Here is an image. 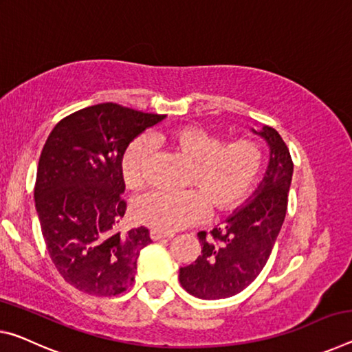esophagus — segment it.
<instances>
[{"label": "esophagus", "mask_w": 352, "mask_h": 352, "mask_svg": "<svg viewBox=\"0 0 352 352\" xmlns=\"http://www.w3.org/2000/svg\"><path fill=\"white\" fill-rule=\"evenodd\" d=\"M150 238H152L153 241H158V239L163 238H172V235H164V233H161L158 230H150Z\"/></svg>", "instance_id": "1"}]
</instances>
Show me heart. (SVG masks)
Listing matches in <instances>:
<instances>
[{
  "label": "heart",
  "instance_id": "obj_1",
  "mask_svg": "<svg viewBox=\"0 0 352 352\" xmlns=\"http://www.w3.org/2000/svg\"><path fill=\"white\" fill-rule=\"evenodd\" d=\"M153 141L166 144L192 161L189 185L182 192H150L131 208L133 219L153 230L172 233L197 224L208 213H230L252 194L263 167V153L255 141L224 142L199 125H180L156 133ZM152 139L139 136L128 144L120 158V177L128 189L146 183L152 156Z\"/></svg>",
  "mask_w": 352,
  "mask_h": 352
}]
</instances>
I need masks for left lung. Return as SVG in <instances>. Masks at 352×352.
<instances>
[{"instance_id": "obj_1", "label": "left lung", "mask_w": 352, "mask_h": 352, "mask_svg": "<svg viewBox=\"0 0 352 352\" xmlns=\"http://www.w3.org/2000/svg\"><path fill=\"white\" fill-rule=\"evenodd\" d=\"M252 133L270 147V164L254 196L216 226L199 232L202 254L180 267V283L200 299L235 296L252 283L274 248L287 214L293 161L287 144L271 126Z\"/></svg>"}]
</instances>
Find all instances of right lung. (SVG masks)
<instances>
[{"instance_id":"obj_1","label":"right lung","mask_w":352,"mask_h":352,"mask_svg":"<svg viewBox=\"0 0 352 352\" xmlns=\"http://www.w3.org/2000/svg\"><path fill=\"white\" fill-rule=\"evenodd\" d=\"M166 116L100 103L64 117L37 164L36 210L43 241L67 283L116 296L135 282L146 227L116 230L125 214L120 158L133 139Z\"/></svg>"}]
</instances>
